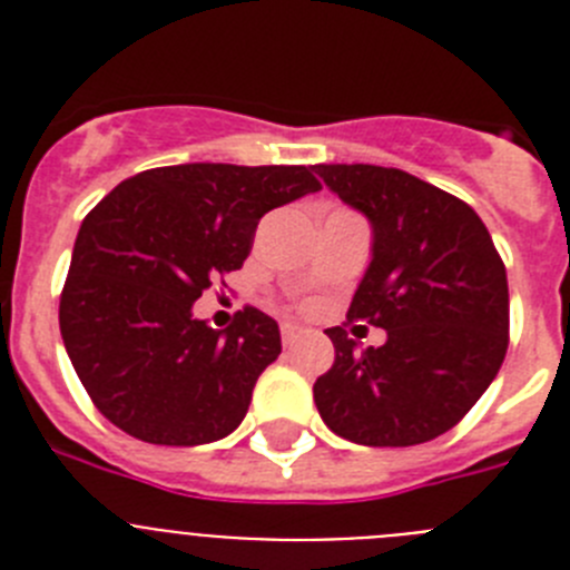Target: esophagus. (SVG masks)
I'll return each mask as SVG.
<instances>
[{
    "mask_svg": "<svg viewBox=\"0 0 570 570\" xmlns=\"http://www.w3.org/2000/svg\"><path fill=\"white\" fill-rule=\"evenodd\" d=\"M279 334H282V345H294V342L305 334V328L296 325V322H282Z\"/></svg>",
    "mask_w": 570,
    "mask_h": 570,
    "instance_id": "esophagus-1",
    "label": "esophagus"
}]
</instances>
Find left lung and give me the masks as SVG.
Instances as JSON below:
<instances>
[{"label": "left lung", "mask_w": 570, "mask_h": 570, "mask_svg": "<svg viewBox=\"0 0 570 570\" xmlns=\"http://www.w3.org/2000/svg\"><path fill=\"white\" fill-rule=\"evenodd\" d=\"M367 216L371 265L347 322L385 328L360 351L328 328L336 360L314 382L322 422L356 445L436 440L476 405L508 351V276L476 210L400 168L316 165Z\"/></svg>", "instance_id": "8db88e82"}]
</instances>
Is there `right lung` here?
<instances>
[{
  "instance_id": "obj_1",
  "label": "right lung",
  "mask_w": 570,
  "mask_h": 570,
  "mask_svg": "<svg viewBox=\"0 0 570 570\" xmlns=\"http://www.w3.org/2000/svg\"><path fill=\"white\" fill-rule=\"evenodd\" d=\"M320 188L305 165H168L119 183L85 216L59 331L105 420L154 445H205L239 428L282 351L279 325L248 305L214 331L190 305L242 268L262 216Z\"/></svg>"
}]
</instances>
